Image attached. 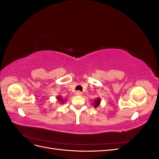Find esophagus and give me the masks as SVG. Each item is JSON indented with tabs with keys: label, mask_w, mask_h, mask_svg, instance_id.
I'll list each match as a JSON object with an SVG mask.
<instances>
[{
	"label": "esophagus",
	"mask_w": 159,
	"mask_h": 159,
	"mask_svg": "<svg viewBox=\"0 0 159 159\" xmlns=\"http://www.w3.org/2000/svg\"><path fill=\"white\" fill-rule=\"evenodd\" d=\"M75 95H82V93H81L80 91H75Z\"/></svg>",
	"instance_id": "obj_1"
}]
</instances>
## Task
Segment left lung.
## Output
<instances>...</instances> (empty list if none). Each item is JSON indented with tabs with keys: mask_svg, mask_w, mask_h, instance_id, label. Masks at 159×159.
<instances>
[{
	"mask_svg": "<svg viewBox=\"0 0 159 159\" xmlns=\"http://www.w3.org/2000/svg\"><path fill=\"white\" fill-rule=\"evenodd\" d=\"M100 103H101V98H98L97 99H95V100H93V103H91V104H93L94 107H98L99 105H100Z\"/></svg>",
	"mask_w": 159,
	"mask_h": 159,
	"instance_id": "left-lung-1",
	"label": "left lung"
}]
</instances>
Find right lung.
I'll list each match as a JSON object with an SVG mask.
<instances>
[{
  "label": "right lung",
  "mask_w": 159,
  "mask_h": 159,
  "mask_svg": "<svg viewBox=\"0 0 159 159\" xmlns=\"http://www.w3.org/2000/svg\"><path fill=\"white\" fill-rule=\"evenodd\" d=\"M56 99L57 100V103H59L60 104H63V103H64L65 102H66V100L62 98L61 96H60V95L57 96V97L56 98Z\"/></svg>",
  "instance_id": "add662e5"
}]
</instances>
